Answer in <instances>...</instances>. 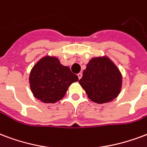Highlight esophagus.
Instances as JSON below:
<instances>
[{"instance_id": "esophagus-1", "label": "esophagus", "mask_w": 147, "mask_h": 147, "mask_svg": "<svg viewBox=\"0 0 147 147\" xmlns=\"http://www.w3.org/2000/svg\"><path fill=\"white\" fill-rule=\"evenodd\" d=\"M78 79L80 80V78H82V74H81V73H79V74H78Z\"/></svg>"}]
</instances>
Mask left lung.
<instances>
[{
  "label": "left lung",
  "instance_id": "obj_1",
  "mask_svg": "<svg viewBox=\"0 0 147 147\" xmlns=\"http://www.w3.org/2000/svg\"><path fill=\"white\" fill-rule=\"evenodd\" d=\"M79 84L91 101L106 103L119 94L122 74L108 57H97L88 63Z\"/></svg>",
  "mask_w": 147,
  "mask_h": 147
}]
</instances>
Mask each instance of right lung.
I'll return each instance as SVG.
<instances>
[{"mask_svg":"<svg viewBox=\"0 0 147 147\" xmlns=\"http://www.w3.org/2000/svg\"><path fill=\"white\" fill-rule=\"evenodd\" d=\"M78 77L57 57H45L31 70L29 84L33 95L44 103H55L63 98L69 86Z\"/></svg>","mask_w":147,"mask_h":147,"instance_id":"obj_1","label":"right lung"}]
</instances>
